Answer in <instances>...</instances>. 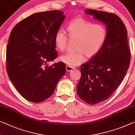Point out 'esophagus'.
<instances>
[{
  "label": "esophagus",
  "instance_id": "34e87169",
  "mask_svg": "<svg viewBox=\"0 0 135 135\" xmlns=\"http://www.w3.org/2000/svg\"><path fill=\"white\" fill-rule=\"evenodd\" d=\"M66 70H67L68 72H71L72 70H73L74 69H75V68H72V67H70V66H66Z\"/></svg>",
  "mask_w": 135,
  "mask_h": 135
}]
</instances>
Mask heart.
<instances>
[{
  "mask_svg": "<svg viewBox=\"0 0 135 135\" xmlns=\"http://www.w3.org/2000/svg\"><path fill=\"white\" fill-rule=\"evenodd\" d=\"M71 39H76V52H67L60 57V61L73 67L80 65L88 58L96 55L100 51L107 37L106 27L101 24H94L81 17L72 20L66 28ZM68 37L65 32L59 30L54 36L55 46L58 50L64 51L67 47Z\"/></svg>",
  "mask_w": 135,
  "mask_h": 135,
  "instance_id": "heart-1",
  "label": "heart"
}]
</instances>
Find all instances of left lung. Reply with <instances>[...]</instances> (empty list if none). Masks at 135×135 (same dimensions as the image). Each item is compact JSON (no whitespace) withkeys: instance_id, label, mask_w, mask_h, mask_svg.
<instances>
[{"instance_id":"obj_1","label":"left lung","mask_w":135,"mask_h":135,"mask_svg":"<svg viewBox=\"0 0 135 135\" xmlns=\"http://www.w3.org/2000/svg\"><path fill=\"white\" fill-rule=\"evenodd\" d=\"M85 13L105 25L107 37L97 54L81 65L76 92L83 100L95 104L106 100L125 76L131 57L124 23L112 13L88 9Z\"/></svg>"}]
</instances>
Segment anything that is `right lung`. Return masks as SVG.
Returning a JSON list of instances; mask_svg holds the SVG:
<instances>
[{"label":"right lung","mask_w":135,"mask_h":135,"mask_svg":"<svg viewBox=\"0 0 135 135\" xmlns=\"http://www.w3.org/2000/svg\"><path fill=\"white\" fill-rule=\"evenodd\" d=\"M65 18L59 10L37 12L14 27L7 47V70L9 80L20 95L34 103L53 94L65 74L66 66L58 62L54 36Z\"/></svg>","instance_id":"1"}]
</instances>
